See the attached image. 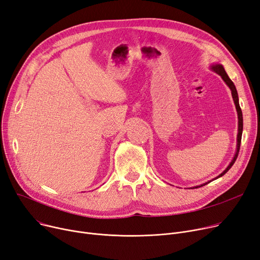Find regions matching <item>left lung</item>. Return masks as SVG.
Segmentation results:
<instances>
[{"mask_svg": "<svg viewBox=\"0 0 260 260\" xmlns=\"http://www.w3.org/2000/svg\"><path fill=\"white\" fill-rule=\"evenodd\" d=\"M212 69L214 70L216 73H218L221 78H222V80L225 82V84L229 86V88L231 89V92H232V96H233V100H234V103H235V106H236V110H237V114H238V135H237V151H236V154H235V156H234V158H233V160L230 162V165L228 166V168L226 169L220 174V175H218L217 176V178L218 177H220V176H222L223 174H225L229 170H230V168L234 165V162H235V160H236V158H237V156H238V153H239V149H240V143H241V135H242V127H243V121H242V112H241V109H240V106H239V103H238V94H237V91H236V88H235V85L233 84V82L230 80V78H229L228 76V74H226V72L224 71V69H223V67L221 66V65H214L212 67ZM208 184V182H207ZM206 184H204V185H202V186H205ZM202 186H200V187H202ZM200 187H194V188H200Z\"/></svg>", "mask_w": 260, "mask_h": 260, "instance_id": "obj_1", "label": "left lung"}]
</instances>
